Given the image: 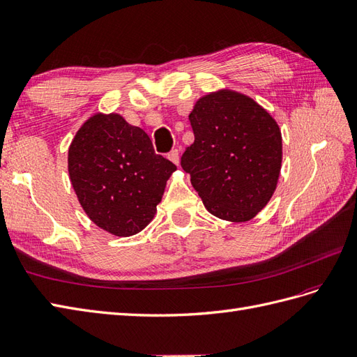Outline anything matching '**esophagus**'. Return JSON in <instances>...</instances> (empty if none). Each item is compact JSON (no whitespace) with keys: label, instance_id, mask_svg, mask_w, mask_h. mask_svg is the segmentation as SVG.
<instances>
[{"label":"esophagus","instance_id":"1","mask_svg":"<svg viewBox=\"0 0 357 357\" xmlns=\"http://www.w3.org/2000/svg\"><path fill=\"white\" fill-rule=\"evenodd\" d=\"M169 160H170L173 164H176V166H179V160H181L179 151H178V149H173V151L169 153Z\"/></svg>","mask_w":357,"mask_h":357}]
</instances>
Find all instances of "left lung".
Wrapping results in <instances>:
<instances>
[{"instance_id":"8db88e82","label":"left lung","mask_w":357,"mask_h":357,"mask_svg":"<svg viewBox=\"0 0 357 357\" xmlns=\"http://www.w3.org/2000/svg\"><path fill=\"white\" fill-rule=\"evenodd\" d=\"M195 143L181 166L205 208L222 220L249 222L278 187L282 134L250 96L231 89L209 91L188 114Z\"/></svg>"}]
</instances>
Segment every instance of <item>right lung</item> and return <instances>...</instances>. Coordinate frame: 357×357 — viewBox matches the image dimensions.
<instances>
[{
	"label": "right lung",
	"mask_w": 357,
	"mask_h": 357,
	"mask_svg": "<svg viewBox=\"0 0 357 357\" xmlns=\"http://www.w3.org/2000/svg\"><path fill=\"white\" fill-rule=\"evenodd\" d=\"M176 166L153 152L149 135L119 113H95L68 151L78 202L100 229L116 236L142 232L157 214Z\"/></svg>",
	"instance_id": "1"
}]
</instances>
